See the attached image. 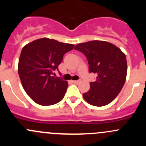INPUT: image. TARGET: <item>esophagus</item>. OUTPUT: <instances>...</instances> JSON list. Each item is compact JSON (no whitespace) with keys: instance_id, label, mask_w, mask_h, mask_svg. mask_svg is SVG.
Returning <instances> with one entry per match:
<instances>
[{"instance_id":"obj_1","label":"esophagus","mask_w":146,"mask_h":146,"mask_svg":"<svg viewBox=\"0 0 146 146\" xmlns=\"http://www.w3.org/2000/svg\"><path fill=\"white\" fill-rule=\"evenodd\" d=\"M73 82L75 84H78L80 82V80H73Z\"/></svg>"}]
</instances>
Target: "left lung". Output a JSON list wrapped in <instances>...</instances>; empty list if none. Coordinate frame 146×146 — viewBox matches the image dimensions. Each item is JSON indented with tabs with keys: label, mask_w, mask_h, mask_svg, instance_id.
I'll return each mask as SVG.
<instances>
[{
	"label": "left lung",
	"mask_w": 146,
	"mask_h": 146,
	"mask_svg": "<svg viewBox=\"0 0 146 146\" xmlns=\"http://www.w3.org/2000/svg\"><path fill=\"white\" fill-rule=\"evenodd\" d=\"M75 49L87 57L90 73L98 74L96 80L90 83L89 90L82 95L84 100L96 107L110 104L117 98L126 81L125 54L113 44L99 40L80 43Z\"/></svg>",
	"instance_id": "1"
}]
</instances>
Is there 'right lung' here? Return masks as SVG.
Segmentation results:
<instances>
[{"label": "right lung", "mask_w": 146, "mask_h": 146, "mask_svg": "<svg viewBox=\"0 0 146 146\" xmlns=\"http://www.w3.org/2000/svg\"><path fill=\"white\" fill-rule=\"evenodd\" d=\"M74 46L42 38L23 47L19 58L18 74L25 91L35 102L48 106L64 98L68 82L52 74L54 70H58L64 54Z\"/></svg>", "instance_id": "right-lung-1"}]
</instances>
